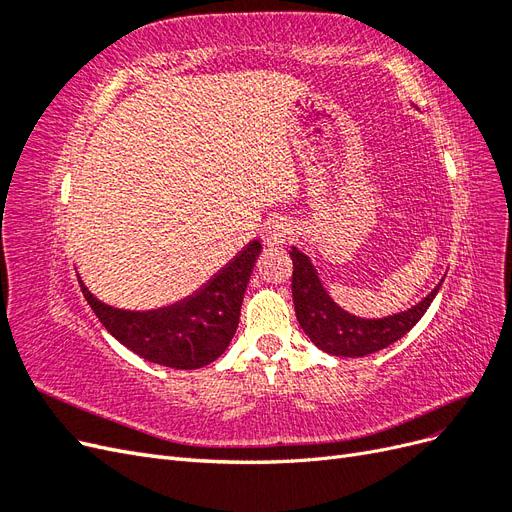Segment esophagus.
Instances as JSON below:
<instances>
[{"mask_svg": "<svg viewBox=\"0 0 512 512\" xmlns=\"http://www.w3.org/2000/svg\"><path fill=\"white\" fill-rule=\"evenodd\" d=\"M292 235V226L286 218H273L262 228V243L267 247H280Z\"/></svg>", "mask_w": 512, "mask_h": 512, "instance_id": "esophagus-1", "label": "esophagus"}]
</instances>
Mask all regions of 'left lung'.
I'll return each instance as SVG.
<instances>
[{"instance_id": "obj_1", "label": "left lung", "mask_w": 512, "mask_h": 512, "mask_svg": "<svg viewBox=\"0 0 512 512\" xmlns=\"http://www.w3.org/2000/svg\"><path fill=\"white\" fill-rule=\"evenodd\" d=\"M290 258L294 267L292 301L297 320L305 335L320 350L333 356H352L354 359V356H367L391 346L423 318L442 286L438 284L421 303H416L406 312L367 320L348 314L329 297L327 290L322 288L314 265L297 247H292Z\"/></svg>"}]
</instances>
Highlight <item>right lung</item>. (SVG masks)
I'll return each mask as SVG.
<instances>
[{"mask_svg":"<svg viewBox=\"0 0 512 512\" xmlns=\"http://www.w3.org/2000/svg\"><path fill=\"white\" fill-rule=\"evenodd\" d=\"M260 250V241H252L192 297L149 312L106 305L87 290L83 280L79 282L94 314L119 344L151 363L198 369L222 356L235 335L243 294Z\"/></svg>","mask_w":512,"mask_h":512,"instance_id":"add662e5","label":"right lung"}]
</instances>
